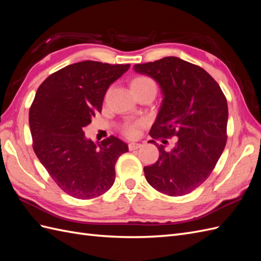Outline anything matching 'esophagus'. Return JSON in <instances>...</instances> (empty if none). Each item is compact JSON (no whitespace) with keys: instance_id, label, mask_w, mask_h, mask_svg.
<instances>
[{"instance_id":"esophagus-1","label":"esophagus","mask_w":261,"mask_h":261,"mask_svg":"<svg viewBox=\"0 0 261 261\" xmlns=\"http://www.w3.org/2000/svg\"><path fill=\"white\" fill-rule=\"evenodd\" d=\"M140 147H141V145L138 144V143H130V144H128V149L129 150H136V149H138Z\"/></svg>"}]
</instances>
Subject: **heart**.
Listing matches in <instances>:
<instances>
[{
  "label": "heart",
  "instance_id": "1",
  "mask_svg": "<svg viewBox=\"0 0 261 261\" xmlns=\"http://www.w3.org/2000/svg\"><path fill=\"white\" fill-rule=\"evenodd\" d=\"M130 88L134 93H139L147 90H155V84L148 76H136L130 82ZM143 125V122H125L122 127V134L128 138H134L138 135V129Z\"/></svg>",
  "mask_w": 261,
  "mask_h": 261
}]
</instances>
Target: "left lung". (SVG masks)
I'll return each instance as SVG.
<instances>
[{
    "label": "left lung",
    "instance_id": "1",
    "mask_svg": "<svg viewBox=\"0 0 261 261\" xmlns=\"http://www.w3.org/2000/svg\"><path fill=\"white\" fill-rule=\"evenodd\" d=\"M134 69L152 77L163 94L150 136L177 137L171 151L151 140L160 154L154 164L144 168L146 179L168 196L189 194L209 177L226 145L224 93L203 68L175 57L136 64Z\"/></svg>",
    "mask_w": 261,
    "mask_h": 261
}]
</instances>
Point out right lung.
<instances>
[{
    "label": "right lung",
    "instance_id": "1",
    "mask_svg": "<svg viewBox=\"0 0 261 261\" xmlns=\"http://www.w3.org/2000/svg\"><path fill=\"white\" fill-rule=\"evenodd\" d=\"M129 64L84 61L51 74L39 86L29 110L33 148L55 183L77 199L108 192L115 163L128 147L114 136L97 146L83 128L101 112L105 94Z\"/></svg>",
    "mask_w": 261,
    "mask_h": 261
}]
</instances>
